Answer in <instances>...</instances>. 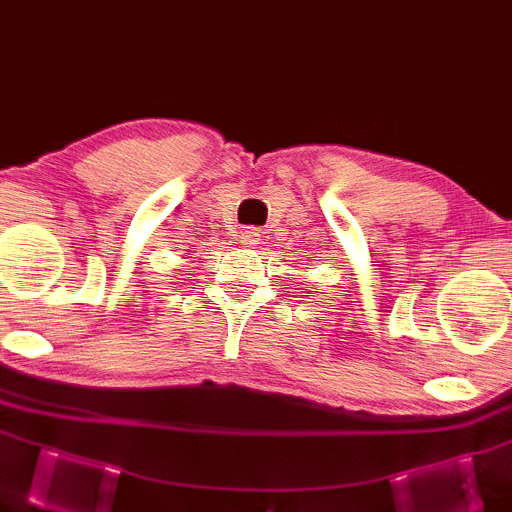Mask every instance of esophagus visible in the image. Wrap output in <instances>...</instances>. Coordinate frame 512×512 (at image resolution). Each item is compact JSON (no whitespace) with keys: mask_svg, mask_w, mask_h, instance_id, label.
<instances>
[{"mask_svg":"<svg viewBox=\"0 0 512 512\" xmlns=\"http://www.w3.org/2000/svg\"><path fill=\"white\" fill-rule=\"evenodd\" d=\"M238 240L243 248H255V245L260 243V231H257V228H245V231H240Z\"/></svg>","mask_w":512,"mask_h":512,"instance_id":"obj_1","label":"esophagus"}]
</instances>
